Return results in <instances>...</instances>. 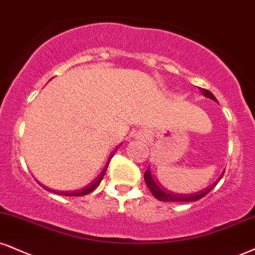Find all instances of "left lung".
<instances>
[{
	"instance_id": "obj_1",
	"label": "left lung",
	"mask_w": 255,
	"mask_h": 255,
	"mask_svg": "<svg viewBox=\"0 0 255 255\" xmlns=\"http://www.w3.org/2000/svg\"><path fill=\"white\" fill-rule=\"evenodd\" d=\"M199 91H201L203 96L211 98V100L216 101L217 102L216 97L214 96V95L211 94L209 90H205V89H203V88H199ZM223 173L225 172H222V174H221V177L219 178V179H217L214 184H211L210 186H208V188H205L203 190H199L198 192H192V194H177V192L168 191L167 189H165L160 183L157 182V180L154 179V177H153L151 173V168L149 167L147 168V171L145 172V182L147 184V186H148L149 191L152 192V195L154 196L157 199H159V201H161V202H195V201H198V199H201L202 197H204L208 192H210L211 190L215 188L216 184L219 183L221 178L223 177Z\"/></svg>"
}]
</instances>
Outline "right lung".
<instances>
[{
    "mask_svg": "<svg viewBox=\"0 0 255 255\" xmlns=\"http://www.w3.org/2000/svg\"><path fill=\"white\" fill-rule=\"evenodd\" d=\"M120 146H121V143H120V145H119L118 147H116V148L114 149V151H113L112 153H110V155H109L108 160H107L106 166L103 167V170L101 171V173L98 174V176H97L96 178H95V180H93V182H91L90 184H89V185L84 186V188L78 189V190H73V191H58V190H53V189H48V188H46V186H44V185H42V188H45L46 190H48V191L54 192V194L63 195V196H83V195H88V194H90V192L93 191V190H95V189L97 188V185H100L101 180H102V178H103V176H104V173H106L107 168H108V166H109V162H110V160H112V158L114 157V154H115L116 149H118Z\"/></svg>",
    "mask_w": 255,
    "mask_h": 255,
    "instance_id": "obj_1",
    "label": "right lung"
}]
</instances>
